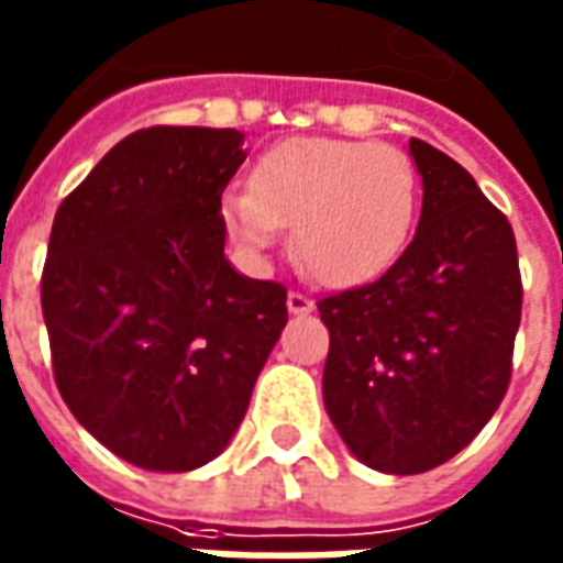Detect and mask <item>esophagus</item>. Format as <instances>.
I'll return each mask as SVG.
<instances>
[{"label": "esophagus", "instance_id": "esophagus-1", "mask_svg": "<svg viewBox=\"0 0 563 563\" xmlns=\"http://www.w3.org/2000/svg\"><path fill=\"white\" fill-rule=\"evenodd\" d=\"M286 308H289V313H311L313 311V298H308L305 292H289L286 296Z\"/></svg>", "mask_w": 563, "mask_h": 563}]
</instances>
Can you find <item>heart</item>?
Here are the masks:
<instances>
[{"instance_id":"1","label":"heart","mask_w":563,"mask_h":563,"mask_svg":"<svg viewBox=\"0 0 563 563\" xmlns=\"http://www.w3.org/2000/svg\"><path fill=\"white\" fill-rule=\"evenodd\" d=\"M419 181L391 144L292 137L255 163L250 194H231L221 218L236 246L265 252L292 228L296 262L327 286H361L397 262L410 240Z\"/></svg>"}]
</instances>
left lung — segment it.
<instances>
[{"label": "left lung", "mask_w": 563, "mask_h": 563, "mask_svg": "<svg viewBox=\"0 0 563 563\" xmlns=\"http://www.w3.org/2000/svg\"><path fill=\"white\" fill-rule=\"evenodd\" d=\"M422 218L378 280L317 301L330 330L323 404L347 450L385 474L453 459L499 410L521 323L508 218L419 137Z\"/></svg>", "instance_id": "8db88e82"}]
</instances>
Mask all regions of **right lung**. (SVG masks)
Wrapping results in <instances>:
<instances>
[{
    "label": "right lung",
    "instance_id": "add662e5",
    "mask_svg": "<svg viewBox=\"0 0 563 563\" xmlns=\"http://www.w3.org/2000/svg\"><path fill=\"white\" fill-rule=\"evenodd\" d=\"M236 129L122 137L57 206L42 317L57 391L110 453L194 472L231 443L286 327V286L224 258Z\"/></svg>",
    "mask_w": 563,
    "mask_h": 563
}]
</instances>
